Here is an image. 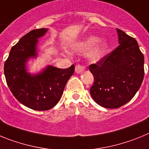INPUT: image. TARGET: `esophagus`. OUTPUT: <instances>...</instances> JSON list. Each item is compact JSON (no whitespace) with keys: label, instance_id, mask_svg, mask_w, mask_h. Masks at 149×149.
<instances>
[{"label":"esophagus","instance_id":"obj_1","mask_svg":"<svg viewBox=\"0 0 149 149\" xmlns=\"http://www.w3.org/2000/svg\"><path fill=\"white\" fill-rule=\"evenodd\" d=\"M85 70V66L82 65H80V64H77V65H75V72L76 73L79 74L81 73L82 72Z\"/></svg>","mask_w":149,"mask_h":149}]
</instances>
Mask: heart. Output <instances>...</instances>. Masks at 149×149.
Instances as JSON below:
<instances>
[{"label":"heart","instance_id":"obj_1","mask_svg":"<svg viewBox=\"0 0 149 149\" xmlns=\"http://www.w3.org/2000/svg\"><path fill=\"white\" fill-rule=\"evenodd\" d=\"M108 48V45L104 40H98V38L91 36L79 43L76 50L79 52L86 53L92 61H98L105 55Z\"/></svg>","mask_w":149,"mask_h":149}]
</instances>
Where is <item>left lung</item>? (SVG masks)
Wrapping results in <instances>:
<instances>
[{
    "label": "left lung",
    "mask_w": 149,
    "mask_h": 149,
    "mask_svg": "<svg viewBox=\"0 0 149 149\" xmlns=\"http://www.w3.org/2000/svg\"><path fill=\"white\" fill-rule=\"evenodd\" d=\"M117 33L119 46L89 66L94 77L91 96L105 108H119L131 101L144 77V56L136 40L119 29Z\"/></svg>",
    "instance_id": "8db88e82"
}]
</instances>
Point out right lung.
Listing matches in <instances>:
<instances>
[{"label":"right lung","mask_w":149,"mask_h":149,"mask_svg":"<svg viewBox=\"0 0 149 149\" xmlns=\"http://www.w3.org/2000/svg\"><path fill=\"white\" fill-rule=\"evenodd\" d=\"M47 29L33 30L13 46L4 63V75L8 86L20 103L32 110L43 111L53 108L58 103L67 81L74 72V65L68 68H47L36 75L26 70V63L36 56L38 38Z\"/></svg>","instance_id":"add662e5"}]
</instances>
